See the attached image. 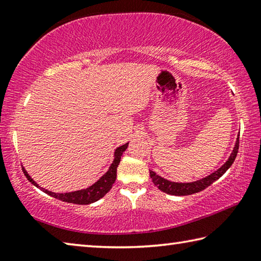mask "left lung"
I'll return each mask as SVG.
<instances>
[{
	"label": "left lung",
	"mask_w": 261,
	"mask_h": 261,
	"mask_svg": "<svg viewBox=\"0 0 261 261\" xmlns=\"http://www.w3.org/2000/svg\"><path fill=\"white\" fill-rule=\"evenodd\" d=\"M238 147H240V136L237 137L235 147H233L230 156H229L226 163L221 166L218 170H215L214 173H212L211 175L206 176V177L201 179L194 180V182H190V183L171 182V180H168L166 178L161 177V176H159L156 173H154L152 170H149V176H151L154 185L158 187V189H160L161 191L166 192L168 194H171V196H189V194L200 192L206 188H208L210 185L212 183H214L216 179H219L221 176H222L229 169V168L231 167L238 153Z\"/></svg>",
	"instance_id": "left-lung-1"
}]
</instances>
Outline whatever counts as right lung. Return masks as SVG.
<instances>
[{
	"label": "right lung",
	"mask_w": 261,
	"mask_h": 261,
	"mask_svg": "<svg viewBox=\"0 0 261 261\" xmlns=\"http://www.w3.org/2000/svg\"><path fill=\"white\" fill-rule=\"evenodd\" d=\"M127 145H129V143L122 145V146L115 149L114 160L112 165H110L108 171L103 176H101V177L96 180L94 184H92L91 187H88L86 189L77 190V191H72V192L56 193V192L48 191L47 189L39 187V184L37 182H34L33 178L28 174V171L25 170V168L23 166H21V168H23V171H24V175L26 176V178H28L33 185H35V187L42 190L45 193L56 198V199L65 201V202H71V204H78V205H88L101 199V198L105 197V194L112 189L113 184L115 183V180H116L117 167L120 165L121 156L123 152L127 148Z\"/></svg>",
	"instance_id": "obj_1"
}]
</instances>
